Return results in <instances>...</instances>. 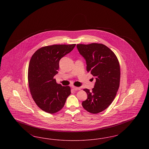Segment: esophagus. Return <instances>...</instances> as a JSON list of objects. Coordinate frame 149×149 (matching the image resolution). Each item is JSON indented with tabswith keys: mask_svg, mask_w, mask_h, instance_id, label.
I'll use <instances>...</instances> for the list:
<instances>
[{
	"mask_svg": "<svg viewBox=\"0 0 149 149\" xmlns=\"http://www.w3.org/2000/svg\"><path fill=\"white\" fill-rule=\"evenodd\" d=\"M72 88L74 90V91H78V90H80V88L79 87H76V86H72Z\"/></svg>",
	"mask_w": 149,
	"mask_h": 149,
	"instance_id": "esophagus-1",
	"label": "esophagus"
}]
</instances>
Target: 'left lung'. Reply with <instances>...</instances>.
Segmentation results:
<instances>
[{
  "instance_id": "1",
  "label": "left lung",
  "mask_w": 149,
  "mask_h": 149,
  "mask_svg": "<svg viewBox=\"0 0 149 149\" xmlns=\"http://www.w3.org/2000/svg\"><path fill=\"white\" fill-rule=\"evenodd\" d=\"M77 47L85 58L86 70L96 79L92 91L84 89L88 98L82 102V106L91 113H98L109 106L118 90L120 76L119 61L113 52L103 44H78Z\"/></svg>"
}]
</instances>
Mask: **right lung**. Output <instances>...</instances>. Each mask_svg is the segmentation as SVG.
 <instances>
[{
	"label": "right lung",
	"instance_id": "1",
	"mask_svg": "<svg viewBox=\"0 0 149 149\" xmlns=\"http://www.w3.org/2000/svg\"><path fill=\"white\" fill-rule=\"evenodd\" d=\"M76 44L54 45L37 50L29 63L28 81L32 98L43 111L55 113L65 105L71 94L69 86L56 83L60 60L70 52Z\"/></svg>",
	"mask_w": 149,
	"mask_h": 149
}]
</instances>
